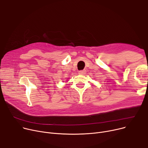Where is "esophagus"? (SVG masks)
Returning <instances> with one entry per match:
<instances>
[{"instance_id":"1","label":"esophagus","mask_w":148,"mask_h":148,"mask_svg":"<svg viewBox=\"0 0 148 148\" xmlns=\"http://www.w3.org/2000/svg\"><path fill=\"white\" fill-rule=\"evenodd\" d=\"M79 74L81 75H84L86 74V71L85 70H80V71H79Z\"/></svg>"}]
</instances>
